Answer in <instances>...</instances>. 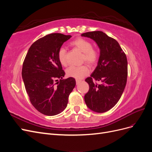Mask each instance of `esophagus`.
I'll return each instance as SVG.
<instances>
[{"instance_id": "1", "label": "esophagus", "mask_w": 152, "mask_h": 152, "mask_svg": "<svg viewBox=\"0 0 152 152\" xmlns=\"http://www.w3.org/2000/svg\"><path fill=\"white\" fill-rule=\"evenodd\" d=\"M81 82V80H79V79H76V84H79L80 82Z\"/></svg>"}]
</instances>
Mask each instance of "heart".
<instances>
[{
	"mask_svg": "<svg viewBox=\"0 0 152 152\" xmlns=\"http://www.w3.org/2000/svg\"><path fill=\"white\" fill-rule=\"evenodd\" d=\"M72 47L83 53L82 56V62H86L90 66H93L97 63L99 53L96 48H93V44L90 41L83 38H78L70 42ZM58 57L62 65H66V50L65 48H60L58 52ZM89 73V69L87 65L80 66H71L66 70V75L68 77L81 79Z\"/></svg>",
	"mask_w": 152,
	"mask_h": 152,
	"instance_id": "b5f03b06",
	"label": "heart"
}]
</instances>
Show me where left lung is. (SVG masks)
<instances>
[{
	"label": "left lung",
	"mask_w": 152,
	"mask_h": 152,
	"mask_svg": "<svg viewBox=\"0 0 152 152\" xmlns=\"http://www.w3.org/2000/svg\"><path fill=\"white\" fill-rule=\"evenodd\" d=\"M81 35L94 40L100 49L98 65L85 80L89 86L84 96L85 102L95 112H106L117 103L125 89L127 78L126 55L115 39L102 31L86 32Z\"/></svg>",
	"instance_id": "obj_1"
}]
</instances>
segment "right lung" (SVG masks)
Wrapping results in <instances>:
<instances>
[{"mask_svg":"<svg viewBox=\"0 0 152 152\" xmlns=\"http://www.w3.org/2000/svg\"><path fill=\"white\" fill-rule=\"evenodd\" d=\"M71 35L51 34L32 44L22 68V78L31 104L39 112L53 116L66 107L74 88V78L63 79L65 73L58 57V50Z\"/></svg>","mask_w":152,"mask_h":152,"instance_id":"1","label":"right lung"}]
</instances>
